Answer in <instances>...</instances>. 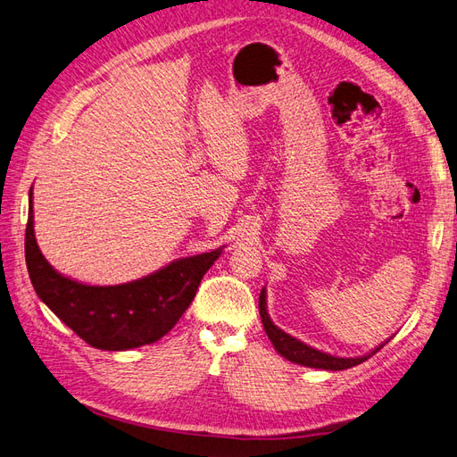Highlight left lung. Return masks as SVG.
<instances>
[{
	"label": "left lung",
	"instance_id": "left-lung-1",
	"mask_svg": "<svg viewBox=\"0 0 457 457\" xmlns=\"http://www.w3.org/2000/svg\"><path fill=\"white\" fill-rule=\"evenodd\" d=\"M259 315H262V323H263V328L267 332L269 340L273 342L275 350L282 355L287 357L288 361L292 363H300V365H305V367H315V369H328V371H342V369H350L353 365H360L363 363L365 360H369V357L375 355L385 344H380L378 348H375L371 353L367 355H361V357H335V355H328V353H323L319 352L312 346H307V344L300 342L292 338L290 335H287L285 330H280L277 325H273V320L269 319V313H267V303H265V290H262V294H259Z\"/></svg>",
	"mask_w": 457,
	"mask_h": 457
}]
</instances>
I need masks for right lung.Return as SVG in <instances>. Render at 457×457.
<instances>
[{"label": "right lung", "instance_id": "1", "mask_svg": "<svg viewBox=\"0 0 457 457\" xmlns=\"http://www.w3.org/2000/svg\"><path fill=\"white\" fill-rule=\"evenodd\" d=\"M32 190L24 257L38 298L97 350H130L165 337L188 310L204 275L220 250L184 257L140 280L88 287L65 278L46 262L34 238Z\"/></svg>", "mask_w": 457, "mask_h": 457}]
</instances>
